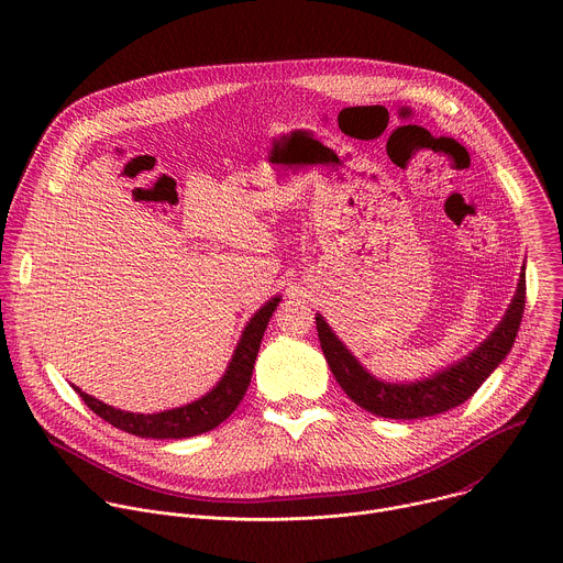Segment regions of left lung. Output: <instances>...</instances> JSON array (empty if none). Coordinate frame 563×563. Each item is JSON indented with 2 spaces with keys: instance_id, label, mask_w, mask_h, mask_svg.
Masks as SVG:
<instances>
[{
  "instance_id": "obj_1",
  "label": "left lung",
  "mask_w": 563,
  "mask_h": 563,
  "mask_svg": "<svg viewBox=\"0 0 563 563\" xmlns=\"http://www.w3.org/2000/svg\"><path fill=\"white\" fill-rule=\"evenodd\" d=\"M526 307V267L519 276L517 294L495 332L481 343L470 356L459 363L437 372L430 378L417 383H383L374 378L352 352L336 339V334L325 323V318L316 313L318 341L330 363L332 374L345 394L363 410L383 417V419H423L448 412L465 400L481 387L497 365L506 358L515 345L521 316Z\"/></svg>"
}]
</instances>
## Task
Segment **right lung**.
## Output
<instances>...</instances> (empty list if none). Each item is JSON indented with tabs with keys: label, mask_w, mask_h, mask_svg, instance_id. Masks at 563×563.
I'll return each instance as SVG.
<instances>
[{
	"label": "right lung",
	"mask_w": 563,
	"mask_h": 563,
	"mask_svg": "<svg viewBox=\"0 0 563 563\" xmlns=\"http://www.w3.org/2000/svg\"><path fill=\"white\" fill-rule=\"evenodd\" d=\"M278 302H280V298L276 296L252 316L243 336H240V343L231 356V363H229L224 376L218 380V385L211 391H207L202 398L194 400V404L157 412V415H133V412H122V410H115V408L102 404V400L89 396L79 387H73V389L82 396L85 404L100 419L109 421L118 430H124L129 434L142 437V439H187V437L209 432V430L218 428L224 419H229V415L240 406V400H243V396L250 387V380H252V372H254V363H256V356L261 350L263 334L267 330V323H269L272 313L276 311Z\"/></svg>",
	"instance_id": "right-lung-1"
}]
</instances>
